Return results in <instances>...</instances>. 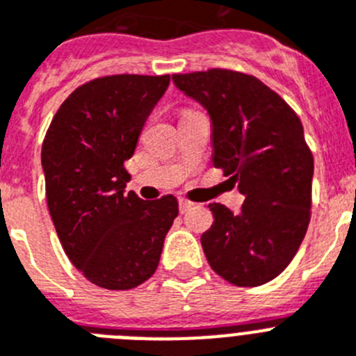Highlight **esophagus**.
<instances>
[{
	"mask_svg": "<svg viewBox=\"0 0 356 356\" xmlns=\"http://www.w3.org/2000/svg\"><path fill=\"white\" fill-rule=\"evenodd\" d=\"M178 205H180V212L184 213V212H187V210L193 209L194 203H193V201L185 200V197H180V200H178Z\"/></svg>",
	"mask_w": 356,
	"mask_h": 356,
	"instance_id": "1",
	"label": "esophagus"
}]
</instances>
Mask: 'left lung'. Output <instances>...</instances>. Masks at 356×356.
Returning <instances> with one entry per match:
<instances>
[{"instance_id": "left-lung-1", "label": "left lung", "mask_w": 356, "mask_h": 356, "mask_svg": "<svg viewBox=\"0 0 356 356\" xmlns=\"http://www.w3.org/2000/svg\"><path fill=\"white\" fill-rule=\"evenodd\" d=\"M172 81L207 110L212 163L244 194L238 213L209 205L207 260L237 287L267 284L294 259L310 221L314 156L303 124L278 94L242 72L210 69Z\"/></svg>"}]
</instances>
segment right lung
<instances>
[{"instance_id": "1", "label": "right lung", "mask_w": 356, "mask_h": 356, "mask_svg": "<svg viewBox=\"0 0 356 356\" xmlns=\"http://www.w3.org/2000/svg\"><path fill=\"white\" fill-rule=\"evenodd\" d=\"M169 74L105 76L62 103L42 144L49 216L65 254L85 278L128 291L153 276L178 201L134 191L124 160L134 155L147 118L165 94Z\"/></svg>"}]
</instances>
